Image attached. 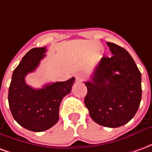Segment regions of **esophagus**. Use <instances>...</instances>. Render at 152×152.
I'll use <instances>...</instances> for the list:
<instances>
[{
  "label": "esophagus",
  "mask_w": 152,
  "mask_h": 152,
  "mask_svg": "<svg viewBox=\"0 0 152 152\" xmlns=\"http://www.w3.org/2000/svg\"><path fill=\"white\" fill-rule=\"evenodd\" d=\"M75 77H76V81H81L84 79V75H83L82 73L78 72L75 75Z\"/></svg>",
  "instance_id": "obj_1"
}]
</instances>
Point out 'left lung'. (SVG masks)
Wrapping results in <instances>:
<instances>
[{
	"mask_svg": "<svg viewBox=\"0 0 152 152\" xmlns=\"http://www.w3.org/2000/svg\"><path fill=\"white\" fill-rule=\"evenodd\" d=\"M112 57L103 56L86 81L85 105L97 124L109 128L124 125L133 119L142 99L140 71L128 51L107 42Z\"/></svg>",
	"mask_w": 152,
	"mask_h": 152,
	"instance_id": "left-lung-1",
	"label": "left lung"
}]
</instances>
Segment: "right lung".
Returning <instances> with one entry per match:
<instances>
[{"label":"right lung","mask_w":152,"mask_h":152,"mask_svg":"<svg viewBox=\"0 0 152 152\" xmlns=\"http://www.w3.org/2000/svg\"><path fill=\"white\" fill-rule=\"evenodd\" d=\"M45 52L46 47L29 50L14 71L9 88V106L13 117L22 127L33 132L47 130L56 124L61 101L71 92L75 82L72 77L47 84L41 89L26 84V76L37 69Z\"/></svg>","instance_id":"add662e5"}]
</instances>
